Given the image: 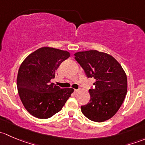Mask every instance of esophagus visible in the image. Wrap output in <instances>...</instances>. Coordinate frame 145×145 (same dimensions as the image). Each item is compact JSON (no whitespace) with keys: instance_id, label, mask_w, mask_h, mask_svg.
I'll use <instances>...</instances> for the list:
<instances>
[{"instance_id":"34e87169","label":"esophagus","mask_w":145,"mask_h":145,"mask_svg":"<svg viewBox=\"0 0 145 145\" xmlns=\"http://www.w3.org/2000/svg\"><path fill=\"white\" fill-rule=\"evenodd\" d=\"M79 92H80L79 90H74V94L77 95L78 93H79Z\"/></svg>"}]
</instances>
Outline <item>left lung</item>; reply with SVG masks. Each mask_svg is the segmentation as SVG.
Masks as SVG:
<instances>
[{
  "instance_id": "1",
  "label": "left lung",
  "mask_w": 145,
  "mask_h": 145,
  "mask_svg": "<svg viewBox=\"0 0 145 145\" xmlns=\"http://www.w3.org/2000/svg\"><path fill=\"white\" fill-rule=\"evenodd\" d=\"M75 59L88 78H94V89H90V102L81 106L88 119L104 122L113 117L123 104L127 93V76L112 55L97 50L76 52Z\"/></svg>"
}]
</instances>
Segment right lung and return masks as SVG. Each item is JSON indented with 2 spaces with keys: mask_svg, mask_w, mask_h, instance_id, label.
I'll list each match as a JSON object with an SVG mask.
<instances>
[{
  "mask_svg": "<svg viewBox=\"0 0 145 145\" xmlns=\"http://www.w3.org/2000/svg\"><path fill=\"white\" fill-rule=\"evenodd\" d=\"M67 51L43 47L28 55L19 69L17 86L19 95L27 112L40 119L59 112L74 89L60 88L51 83L59 64L69 57Z\"/></svg>",
  "mask_w": 145,
  "mask_h": 145,
  "instance_id": "obj_1",
  "label": "right lung"
}]
</instances>
